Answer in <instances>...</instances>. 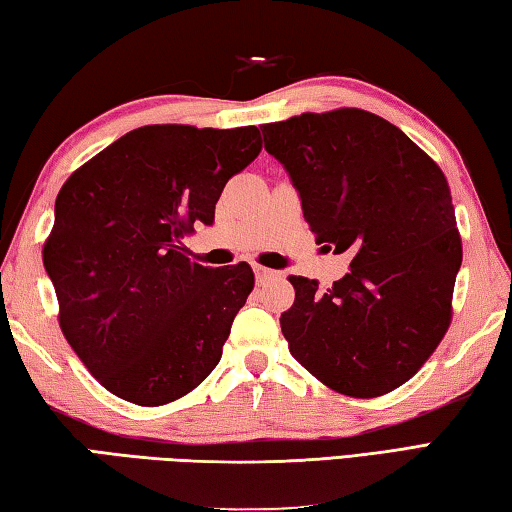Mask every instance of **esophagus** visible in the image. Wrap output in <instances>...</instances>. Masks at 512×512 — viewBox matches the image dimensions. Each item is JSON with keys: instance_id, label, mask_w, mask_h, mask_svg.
Instances as JSON below:
<instances>
[{"instance_id": "1", "label": "esophagus", "mask_w": 512, "mask_h": 512, "mask_svg": "<svg viewBox=\"0 0 512 512\" xmlns=\"http://www.w3.org/2000/svg\"><path fill=\"white\" fill-rule=\"evenodd\" d=\"M253 271H255V277H257V282L262 284V282H266V280H271V277H275L277 273L275 271H271V268H264V266H253Z\"/></svg>"}]
</instances>
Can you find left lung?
<instances>
[{"instance_id": "obj_1", "label": "left lung", "mask_w": 512, "mask_h": 512, "mask_svg": "<svg viewBox=\"0 0 512 512\" xmlns=\"http://www.w3.org/2000/svg\"><path fill=\"white\" fill-rule=\"evenodd\" d=\"M264 147L300 192L306 224L351 271L320 291L288 277L293 358L331 389L383 396L407 383L452 320L461 237L441 167L396 125L333 109L262 125Z\"/></svg>"}]
</instances>
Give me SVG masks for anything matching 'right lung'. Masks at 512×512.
<instances>
[{
	"label": "right lung",
	"mask_w": 512,
	"mask_h": 512,
	"mask_svg": "<svg viewBox=\"0 0 512 512\" xmlns=\"http://www.w3.org/2000/svg\"><path fill=\"white\" fill-rule=\"evenodd\" d=\"M259 152L255 125H147L78 167L58 192L42 259L60 329L123 401L172 403L221 360L253 268L190 262L181 239L215 221L226 183Z\"/></svg>",
	"instance_id": "right-lung-1"
}]
</instances>
